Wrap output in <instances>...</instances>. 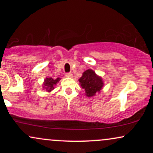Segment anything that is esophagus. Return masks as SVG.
<instances>
[{
  "mask_svg": "<svg viewBox=\"0 0 153 153\" xmlns=\"http://www.w3.org/2000/svg\"><path fill=\"white\" fill-rule=\"evenodd\" d=\"M65 75L66 77H68V78H72V77H73V74H72V73H67Z\"/></svg>",
  "mask_w": 153,
  "mask_h": 153,
  "instance_id": "obj_1",
  "label": "esophagus"
}]
</instances>
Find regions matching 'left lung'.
<instances>
[{
  "mask_svg": "<svg viewBox=\"0 0 153 153\" xmlns=\"http://www.w3.org/2000/svg\"><path fill=\"white\" fill-rule=\"evenodd\" d=\"M79 82L88 97L94 96L96 93L100 92L103 85L102 79L91 69L82 73V77L79 79Z\"/></svg>",
  "mask_w": 153,
  "mask_h": 153,
  "instance_id": "left-lung-1",
  "label": "left lung"
}]
</instances>
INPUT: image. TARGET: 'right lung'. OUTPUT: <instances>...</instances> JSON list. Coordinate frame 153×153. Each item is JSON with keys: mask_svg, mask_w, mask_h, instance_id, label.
<instances>
[{"mask_svg": "<svg viewBox=\"0 0 153 153\" xmlns=\"http://www.w3.org/2000/svg\"><path fill=\"white\" fill-rule=\"evenodd\" d=\"M59 80V78H56V79H53L52 78H46L45 80V82H44V86L43 88L45 89L47 91H51L52 90H53L54 88V85H56L57 82Z\"/></svg>", "mask_w": 153, "mask_h": 153, "instance_id": "right-lung-1", "label": "right lung"}]
</instances>
